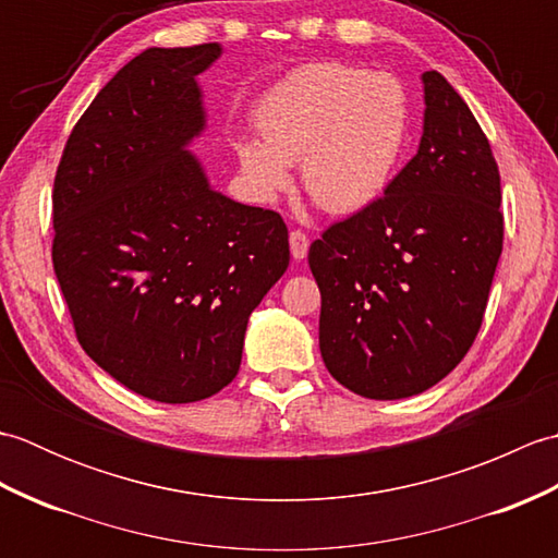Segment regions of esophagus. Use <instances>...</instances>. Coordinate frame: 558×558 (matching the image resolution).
I'll use <instances>...</instances> for the list:
<instances>
[{
    "label": "esophagus",
    "instance_id": "esophagus-1",
    "mask_svg": "<svg viewBox=\"0 0 558 558\" xmlns=\"http://www.w3.org/2000/svg\"><path fill=\"white\" fill-rule=\"evenodd\" d=\"M290 252L294 260L306 258V252H310V236H306L302 230L290 232Z\"/></svg>",
    "mask_w": 558,
    "mask_h": 558
}]
</instances>
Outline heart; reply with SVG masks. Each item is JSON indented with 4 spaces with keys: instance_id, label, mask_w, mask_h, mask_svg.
Here are the masks:
<instances>
[{
    "instance_id": "1",
    "label": "heart",
    "mask_w": 558,
    "mask_h": 558,
    "mask_svg": "<svg viewBox=\"0 0 558 558\" xmlns=\"http://www.w3.org/2000/svg\"><path fill=\"white\" fill-rule=\"evenodd\" d=\"M260 144L236 146L246 182L264 201L302 184L318 206L348 216L386 192L405 148L410 105L400 83L369 69L326 62L272 88L256 114Z\"/></svg>"
}]
</instances>
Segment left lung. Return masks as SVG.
I'll return each mask as SVG.
<instances>
[{"label":"left lung","instance_id":"left-lung-1","mask_svg":"<svg viewBox=\"0 0 558 558\" xmlns=\"http://www.w3.org/2000/svg\"><path fill=\"white\" fill-rule=\"evenodd\" d=\"M422 83L417 156L381 198L310 246L326 369L372 400L417 396L456 369L477 338L504 246L489 141L438 71Z\"/></svg>","mask_w":558,"mask_h":558}]
</instances>
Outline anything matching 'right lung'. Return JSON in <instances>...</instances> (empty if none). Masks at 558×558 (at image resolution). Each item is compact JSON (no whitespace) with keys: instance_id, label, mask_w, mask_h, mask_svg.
Returning a JSON list of instances; mask_svg holds the SVG:
<instances>
[{"instance_id":"1","label":"right lung","mask_w":558,"mask_h":558,"mask_svg":"<svg viewBox=\"0 0 558 558\" xmlns=\"http://www.w3.org/2000/svg\"><path fill=\"white\" fill-rule=\"evenodd\" d=\"M218 43L150 47L81 114L52 192V264L76 338L134 393L180 405L240 372L248 316L290 264L276 210L210 186L189 144Z\"/></svg>"}]
</instances>
